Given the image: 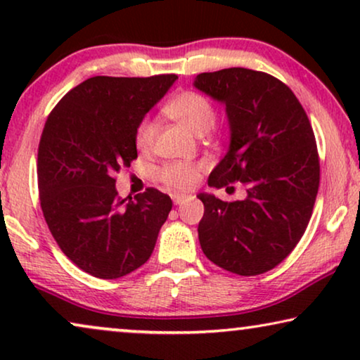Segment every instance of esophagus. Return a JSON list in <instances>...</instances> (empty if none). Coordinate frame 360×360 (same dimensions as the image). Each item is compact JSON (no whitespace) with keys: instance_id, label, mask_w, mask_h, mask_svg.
<instances>
[{"instance_id":"esophagus-1","label":"esophagus","mask_w":360,"mask_h":360,"mask_svg":"<svg viewBox=\"0 0 360 360\" xmlns=\"http://www.w3.org/2000/svg\"><path fill=\"white\" fill-rule=\"evenodd\" d=\"M172 200H174L175 205H181L184 201H186V196L184 195H172Z\"/></svg>"}]
</instances>
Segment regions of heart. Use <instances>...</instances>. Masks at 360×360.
Wrapping results in <instances>:
<instances>
[{"label":"heart","mask_w":360,"mask_h":360,"mask_svg":"<svg viewBox=\"0 0 360 360\" xmlns=\"http://www.w3.org/2000/svg\"><path fill=\"white\" fill-rule=\"evenodd\" d=\"M165 115L185 126L195 134H205L214 124L216 111L213 103L198 91H184L176 95L165 106ZM157 127L154 121L142 120L136 127L134 142L141 152H149L154 147ZM203 164H184V162H167L155 170V179L167 188L186 191L193 188L200 179Z\"/></svg>","instance_id":"heart-1"}]
</instances>
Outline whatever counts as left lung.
<instances>
[{
  "label": "left lung",
  "instance_id": "1",
  "mask_svg": "<svg viewBox=\"0 0 360 360\" xmlns=\"http://www.w3.org/2000/svg\"><path fill=\"white\" fill-rule=\"evenodd\" d=\"M195 86L226 105L231 144L208 185L240 181L248 196L223 201L200 193L198 239L206 257L228 272H269L300 243L319 188V157L302 103L278 78L249 68L200 73Z\"/></svg>",
  "mask_w": 360,
  "mask_h": 360
}]
</instances>
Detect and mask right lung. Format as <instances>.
<instances>
[{"label":"right lung","mask_w":360,"mask_h":360,"mask_svg":"<svg viewBox=\"0 0 360 360\" xmlns=\"http://www.w3.org/2000/svg\"><path fill=\"white\" fill-rule=\"evenodd\" d=\"M176 75L93 77L49 115L37 150L41 208L62 252L98 278H120L149 260L172 210L147 188L126 203L116 174L137 159L134 132Z\"/></svg>","instance_id":"obj_1"}]
</instances>
